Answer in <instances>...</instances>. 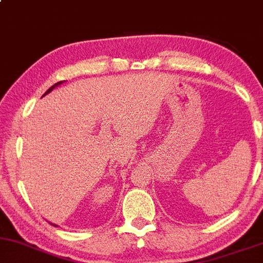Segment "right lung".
Returning <instances> with one entry per match:
<instances>
[{
	"instance_id": "1",
	"label": "right lung",
	"mask_w": 263,
	"mask_h": 263,
	"mask_svg": "<svg viewBox=\"0 0 263 263\" xmlns=\"http://www.w3.org/2000/svg\"><path fill=\"white\" fill-rule=\"evenodd\" d=\"M63 83H64V81H59V83H56V84H55V85H52L51 87H50V89H49V90H47V91H46V92H45V94H44V95L49 94V92H50V91H52V90H53V89H55V87H56V86H59V85H60V84H63ZM51 224H52V226H56V224H53V223H51Z\"/></svg>"
}]
</instances>
